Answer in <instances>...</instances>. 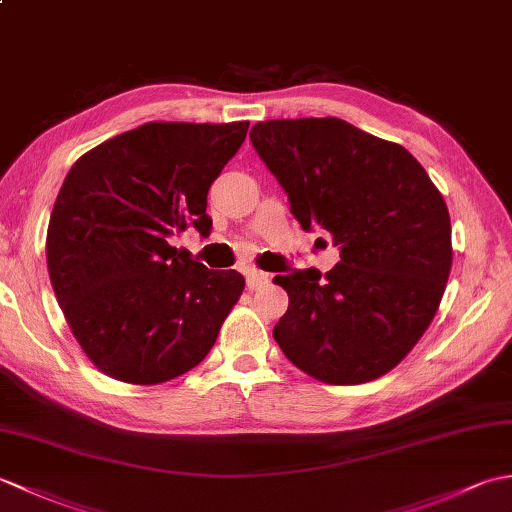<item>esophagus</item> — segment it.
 <instances>
[{
    "label": "esophagus",
    "mask_w": 512,
    "mask_h": 512,
    "mask_svg": "<svg viewBox=\"0 0 512 512\" xmlns=\"http://www.w3.org/2000/svg\"><path fill=\"white\" fill-rule=\"evenodd\" d=\"M266 281H268V275L262 273V270H248V273H246V286H248L250 290L262 288V286L266 284Z\"/></svg>",
    "instance_id": "esophagus-1"
}]
</instances>
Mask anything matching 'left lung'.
I'll return each instance as SVG.
<instances>
[{"label":"left lung","mask_w":512,"mask_h":512,"mask_svg":"<svg viewBox=\"0 0 512 512\" xmlns=\"http://www.w3.org/2000/svg\"><path fill=\"white\" fill-rule=\"evenodd\" d=\"M259 158L299 224L339 246L330 273L273 281L288 310L273 336L288 361L330 385L394 369L436 317L451 270V220L440 191L405 147L341 118L266 121L250 129Z\"/></svg>","instance_id":"8db88e82"}]
</instances>
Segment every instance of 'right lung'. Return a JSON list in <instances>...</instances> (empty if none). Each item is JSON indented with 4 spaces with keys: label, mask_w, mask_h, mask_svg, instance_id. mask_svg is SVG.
Segmentation results:
<instances>
[{
    "label": "right lung",
    "mask_w": 512,
    "mask_h": 512,
    "mask_svg": "<svg viewBox=\"0 0 512 512\" xmlns=\"http://www.w3.org/2000/svg\"><path fill=\"white\" fill-rule=\"evenodd\" d=\"M248 123H147L74 162L48 224V273L90 361L116 380L165 383L211 352L244 290L169 239L211 233L206 195Z\"/></svg>",
    "instance_id": "obj_1"
}]
</instances>
